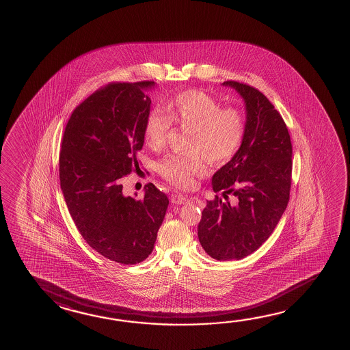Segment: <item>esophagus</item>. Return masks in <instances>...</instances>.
I'll use <instances>...</instances> for the list:
<instances>
[{
    "label": "esophagus",
    "mask_w": 350,
    "mask_h": 350,
    "mask_svg": "<svg viewBox=\"0 0 350 350\" xmlns=\"http://www.w3.org/2000/svg\"><path fill=\"white\" fill-rule=\"evenodd\" d=\"M189 202V198H188V196H179V194H176V196H172L173 204L180 205V204H184V202Z\"/></svg>",
    "instance_id": "esophagus-1"
}]
</instances>
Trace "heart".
<instances>
[{
  "label": "heart",
  "instance_id": "b5f03b06",
  "mask_svg": "<svg viewBox=\"0 0 350 350\" xmlns=\"http://www.w3.org/2000/svg\"><path fill=\"white\" fill-rule=\"evenodd\" d=\"M172 122L190 131L187 156L170 154L159 163V172L179 188H190L204 173L205 159L210 163H226L242 145L245 133L243 113L221 108L220 102L208 93L191 90L180 93L168 105V116L152 111L145 122V142L152 150L166 145Z\"/></svg>",
  "mask_w": 350,
  "mask_h": 350
}]
</instances>
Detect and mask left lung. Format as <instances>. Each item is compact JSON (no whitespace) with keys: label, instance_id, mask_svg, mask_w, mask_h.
<instances>
[{"label":"left lung","instance_id":"8db88e82","mask_svg":"<svg viewBox=\"0 0 350 350\" xmlns=\"http://www.w3.org/2000/svg\"><path fill=\"white\" fill-rule=\"evenodd\" d=\"M243 98L245 133L241 148L213 176L215 193L198 226L204 251L217 260L242 259L257 251L274 231L288 206L293 146L288 128L269 99L256 88L226 81Z\"/></svg>","mask_w":350,"mask_h":350}]
</instances>
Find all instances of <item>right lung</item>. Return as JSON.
Here are the masks:
<instances>
[{"instance_id":"add662e5","label":"right lung","mask_w":350,"mask_h":350,"mask_svg":"<svg viewBox=\"0 0 350 350\" xmlns=\"http://www.w3.org/2000/svg\"><path fill=\"white\" fill-rule=\"evenodd\" d=\"M154 81L109 83L72 111L62 137V194L82 237L120 264L145 260L154 250L168 198L150 183L142 199L123 194L122 178L139 167Z\"/></svg>"}]
</instances>
